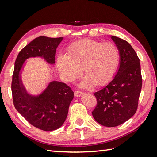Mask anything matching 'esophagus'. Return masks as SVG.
Masks as SVG:
<instances>
[{"label": "esophagus", "instance_id": "esophagus-1", "mask_svg": "<svg viewBox=\"0 0 157 157\" xmlns=\"http://www.w3.org/2000/svg\"><path fill=\"white\" fill-rule=\"evenodd\" d=\"M84 93L82 91H75V92H74V95H75V97H79L81 96V95L83 94Z\"/></svg>", "mask_w": 157, "mask_h": 157}]
</instances>
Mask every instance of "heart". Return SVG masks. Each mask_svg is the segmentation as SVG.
Masks as SVG:
<instances>
[{
    "mask_svg": "<svg viewBox=\"0 0 157 157\" xmlns=\"http://www.w3.org/2000/svg\"><path fill=\"white\" fill-rule=\"evenodd\" d=\"M68 53L58 55L57 66L61 75L66 81H73L80 75L84 67L86 75L81 85L85 88L96 83H107L115 74L120 61L118 48L111 42L82 39L69 47Z\"/></svg>",
    "mask_w": 157,
    "mask_h": 157,
    "instance_id": "obj_1",
    "label": "heart"
}]
</instances>
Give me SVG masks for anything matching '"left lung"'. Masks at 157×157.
Instances as JSON below:
<instances>
[{"mask_svg": "<svg viewBox=\"0 0 157 157\" xmlns=\"http://www.w3.org/2000/svg\"><path fill=\"white\" fill-rule=\"evenodd\" d=\"M120 51V66L107 86L95 92L97 105L92 115L98 123L112 127L120 125L136 113L142 88L140 59L128 42L111 36Z\"/></svg>", "mask_w": 157, "mask_h": 157, "instance_id": "left-lung-1", "label": "left lung"}]
</instances>
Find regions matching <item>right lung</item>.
I'll list each match as a JSON object with an SVG mask.
<instances>
[{"instance_id":"obj_1","label":"right lung","mask_w":157,"mask_h":157,"mask_svg":"<svg viewBox=\"0 0 157 157\" xmlns=\"http://www.w3.org/2000/svg\"><path fill=\"white\" fill-rule=\"evenodd\" d=\"M62 39L37 37L21 50L15 61L12 81L14 107L29 123L44 131H53L63 124L73 91L65 83L54 81L39 97H33L23 88L19 72L24 61L30 57H43L48 63H54L56 49Z\"/></svg>"}]
</instances>
